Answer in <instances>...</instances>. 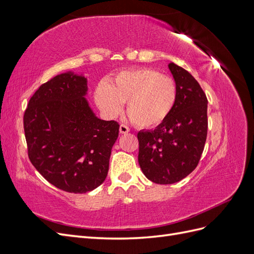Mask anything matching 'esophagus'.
<instances>
[{
    "label": "esophagus",
    "instance_id": "1",
    "mask_svg": "<svg viewBox=\"0 0 254 254\" xmlns=\"http://www.w3.org/2000/svg\"><path fill=\"white\" fill-rule=\"evenodd\" d=\"M128 131H129V128H128L126 125H124V124H121V125H120V132H121L122 134L128 133Z\"/></svg>",
    "mask_w": 254,
    "mask_h": 254
}]
</instances>
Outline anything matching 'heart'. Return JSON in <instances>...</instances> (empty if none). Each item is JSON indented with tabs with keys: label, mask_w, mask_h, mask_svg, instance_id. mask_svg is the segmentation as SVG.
Here are the masks:
<instances>
[{
	"label": "heart",
	"mask_w": 254,
	"mask_h": 254,
	"mask_svg": "<svg viewBox=\"0 0 254 254\" xmlns=\"http://www.w3.org/2000/svg\"><path fill=\"white\" fill-rule=\"evenodd\" d=\"M177 97L176 81L148 67L121 71L109 82H99L94 91L95 103L106 117H117L126 102L130 120L140 128L162 124L172 113Z\"/></svg>",
	"instance_id": "b5f03b06"
}]
</instances>
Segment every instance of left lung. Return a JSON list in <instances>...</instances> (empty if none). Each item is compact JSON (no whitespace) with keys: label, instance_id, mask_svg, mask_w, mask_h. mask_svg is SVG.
I'll return each mask as SVG.
<instances>
[{"label":"left lung","instance_id":"obj_1","mask_svg":"<svg viewBox=\"0 0 254 254\" xmlns=\"http://www.w3.org/2000/svg\"><path fill=\"white\" fill-rule=\"evenodd\" d=\"M178 89L172 113L153 130H141L139 164L146 178L172 184L198 165L207 133V99L200 84L183 67L168 64Z\"/></svg>","mask_w":254,"mask_h":254}]
</instances>
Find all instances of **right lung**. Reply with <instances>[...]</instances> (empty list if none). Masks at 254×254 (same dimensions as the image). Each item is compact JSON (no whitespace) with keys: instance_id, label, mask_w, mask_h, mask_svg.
Segmentation results:
<instances>
[{"instance_id":"1","label":"right lung","mask_w":254,"mask_h":254,"mask_svg":"<svg viewBox=\"0 0 254 254\" xmlns=\"http://www.w3.org/2000/svg\"><path fill=\"white\" fill-rule=\"evenodd\" d=\"M87 92L84 76L59 74L35 92L23 119L30 162L53 186L74 194L105 181L120 129L96 117Z\"/></svg>"}]
</instances>
